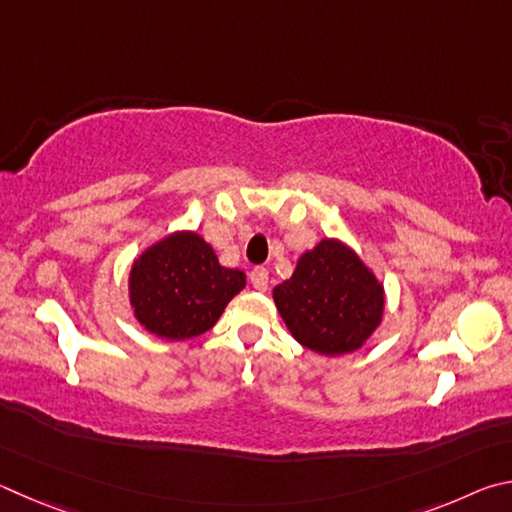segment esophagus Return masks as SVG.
<instances>
[{"label": "esophagus", "instance_id": "34e87169", "mask_svg": "<svg viewBox=\"0 0 512 512\" xmlns=\"http://www.w3.org/2000/svg\"><path fill=\"white\" fill-rule=\"evenodd\" d=\"M249 283L251 288L258 290V292H265L267 290V283H270V272L265 270V267H254L249 274Z\"/></svg>", "mask_w": 512, "mask_h": 512}]
</instances>
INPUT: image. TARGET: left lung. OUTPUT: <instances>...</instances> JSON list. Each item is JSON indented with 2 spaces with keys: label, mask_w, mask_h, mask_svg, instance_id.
Instances as JSON below:
<instances>
[{
  "label": "left lung",
  "mask_w": 512,
  "mask_h": 512,
  "mask_svg": "<svg viewBox=\"0 0 512 512\" xmlns=\"http://www.w3.org/2000/svg\"><path fill=\"white\" fill-rule=\"evenodd\" d=\"M272 294L292 337L326 357L362 348L384 315V285L337 238L306 251Z\"/></svg>",
  "instance_id": "8db88e82"
}]
</instances>
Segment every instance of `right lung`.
Masks as SVG:
<instances>
[{
  "label": "right lung",
  "mask_w": 512,
  "mask_h": 512,
  "mask_svg": "<svg viewBox=\"0 0 512 512\" xmlns=\"http://www.w3.org/2000/svg\"><path fill=\"white\" fill-rule=\"evenodd\" d=\"M247 276L220 265L195 231H175L150 245L130 270L134 319L161 339H193L215 326Z\"/></svg>",
  "instance_id": "1"
}]
</instances>
